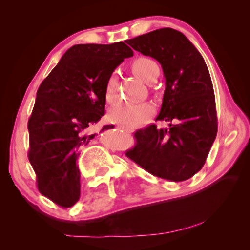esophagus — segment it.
Returning a JSON list of instances; mask_svg holds the SVG:
<instances>
[{"label": "esophagus", "instance_id": "1", "mask_svg": "<svg viewBox=\"0 0 250 250\" xmlns=\"http://www.w3.org/2000/svg\"><path fill=\"white\" fill-rule=\"evenodd\" d=\"M118 129H120L122 131H125V132L128 133H132L133 132V129H130V128H125V126H122V125H118Z\"/></svg>", "mask_w": 250, "mask_h": 250}]
</instances>
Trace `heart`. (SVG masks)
I'll use <instances>...</instances> for the list:
<instances>
[{"label": "heart", "mask_w": 250, "mask_h": 250, "mask_svg": "<svg viewBox=\"0 0 250 250\" xmlns=\"http://www.w3.org/2000/svg\"><path fill=\"white\" fill-rule=\"evenodd\" d=\"M133 73L147 83H152L155 76L159 75V66L154 61L146 57H139L134 59L132 65ZM117 78L111 75L105 84V98L112 103L117 98ZM154 105L149 101L143 103H119L113 105L110 110V120L115 124L125 128H135L145 125L154 113Z\"/></svg>", "instance_id": "heart-1"}]
</instances>
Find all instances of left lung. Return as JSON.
<instances>
[{
    "mask_svg": "<svg viewBox=\"0 0 250 250\" xmlns=\"http://www.w3.org/2000/svg\"><path fill=\"white\" fill-rule=\"evenodd\" d=\"M128 44L162 66L166 90L156 120L170 122V129L151 125L138 130L137 143L125 155L161 179H191L204 166L217 134L215 95L204 58L184 34L170 27Z\"/></svg>",
    "mask_w": 250,
    "mask_h": 250,
    "instance_id": "left-lung-1",
    "label": "left lung"
}]
</instances>
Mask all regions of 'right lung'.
I'll use <instances>...</instances> for the list:
<instances>
[{
  "mask_svg": "<svg viewBox=\"0 0 250 250\" xmlns=\"http://www.w3.org/2000/svg\"><path fill=\"white\" fill-rule=\"evenodd\" d=\"M131 56L124 42L74 45L41 83L27 124L28 160L39 191L55 204L67 208L79 200V152L97 135L87 131L104 115L109 77Z\"/></svg>",
  "mask_w": 250,
  "mask_h": 250,
  "instance_id": "obj_1",
  "label": "right lung"
}]
</instances>
